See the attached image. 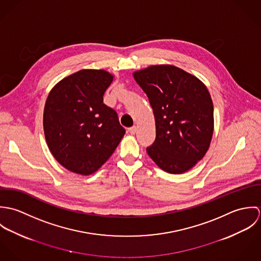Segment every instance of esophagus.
Returning <instances> with one entry per match:
<instances>
[{"instance_id":"1","label":"esophagus","mask_w":261,"mask_h":261,"mask_svg":"<svg viewBox=\"0 0 261 261\" xmlns=\"http://www.w3.org/2000/svg\"><path fill=\"white\" fill-rule=\"evenodd\" d=\"M137 129H138V128H137V126H136V125H134V126H132V127H129V128H128V132H129V134H130V135H135V134L137 133Z\"/></svg>"}]
</instances>
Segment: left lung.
I'll list each match as a JSON object with an SVG mask.
<instances>
[{
    "label": "left lung",
    "instance_id": "1",
    "mask_svg": "<svg viewBox=\"0 0 261 261\" xmlns=\"http://www.w3.org/2000/svg\"><path fill=\"white\" fill-rule=\"evenodd\" d=\"M149 98L155 140L147 148L165 172L183 174L202 160L214 130V110L206 85L174 65H151L134 72Z\"/></svg>",
    "mask_w": 261,
    "mask_h": 261
}]
</instances>
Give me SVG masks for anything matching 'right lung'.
I'll use <instances>...</instances> for the list:
<instances>
[{"instance_id": "1", "label": "right lung", "mask_w": 261, "mask_h": 261, "mask_svg": "<svg viewBox=\"0 0 261 261\" xmlns=\"http://www.w3.org/2000/svg\"><path fill=\"white\" fill-rule=\"evenodd\" d=\"M112 80L107 70L82 69L60 80L46 99V143L56 161L75 174L96 172L125 134L117 113L103 103Z\"/></svg>"}]
</instances>
